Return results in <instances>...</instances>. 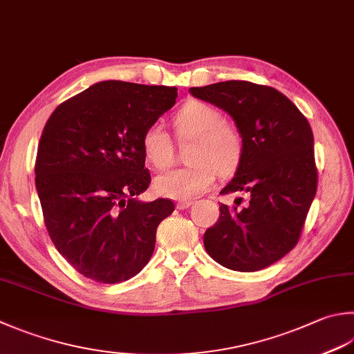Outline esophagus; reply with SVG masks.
<instances>
[{"instance_id":"1","label":"esophagus","mask_w":354,"mask_h":354,"mask_svg":"<svg viewBox=\"0 0 354 354\" xmlns=\"http://www.w3.org/2000/svg\"><path fill=\"white\" fill-rule=\"evenodd\" d=\"M191 205H192L191 200H180L177 203V209H188Z\"/></svg>"}]
</instances>
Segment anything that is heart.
Returning <instances> with one entry per match:
<instances>
[{"label":"heart","instance_id":"b5f03b06","mask_svg":"<svg viewBox=\"0 0 354 354\" xmlns=\"http://www.w3.org/2000/svg\"><path fill=\"white\" fill-rule=\"evenodd\" d=\"M180 140H192L185 168L166 171L154 180L157 194L188 200L208 191L216 180V171L232 172L242 158L243 142L234 126L222 122V114L203 102H189L174 117ZM142 149L146 160L163 169L172 160V142L162 124L154 123L143 132Z\"/></svg>","mask_w":354,"mask_h":354}]
</instances>
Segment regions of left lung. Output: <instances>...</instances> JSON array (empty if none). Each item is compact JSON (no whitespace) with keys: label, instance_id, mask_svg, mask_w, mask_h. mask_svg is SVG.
Here are the masks:
<instances>
[{"label":"left lung","instance_id":"8db88e82","mask_svg":"<svg viewBox=\"0 0 354 354\" xmlns=\"http://www.w3.org/2000/svg\"><path fill=\"white\" fill-rule=\"evenodd\" d=\"M191 95L223 109L243 142L236 174L222 189L243 192L239 208L220 205L203 245L225 268L259 271L295 248L316 196L315 138L308 120L282 92L250 82L191 88Z\"/></svg>","mask_w":354,"mask_h":354}]
</instances>
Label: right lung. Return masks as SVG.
<instances>
[{"label": "right lung", "instance_id": "obj_1", "mask_svg": "<svg viewBox=\"0 0 354 354\" xmlns=\"http://www.w3.org/2000/svg\"><path fill=\"white\" fill-rule=\"evenodd\" d=\"M176 98L177 88L108 80L59 104L46 123L35 163L44 223L84 277L118 283L149 262L174 203L138 198L151 183L142 137Z\"/></svg>", "mask_w": 354, "mask_h": 354}]
</instances>
